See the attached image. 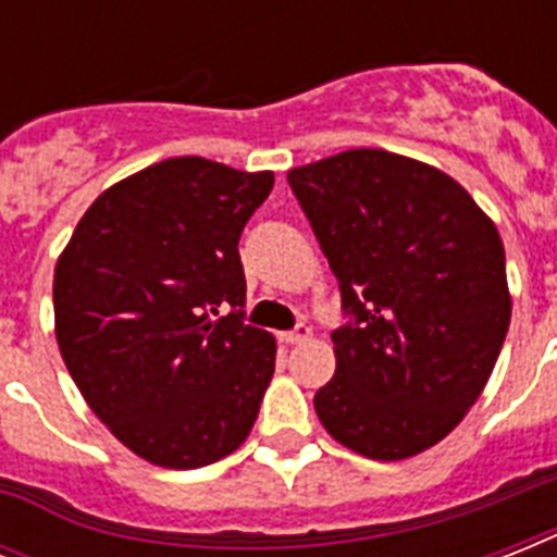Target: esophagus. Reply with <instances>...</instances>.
Instances as JSON below:
<instances>
[{
    "instance_id": "34e87169",
    "label": "esophagus",
    "mask_w": 557,
    "mask_h": 557,
    "mask_svg": "<svg viewBox=\"0 0 557 557\" xmlns=\"http://www.w3.org/2000/svg\"><path fill=\"white\" fill-rule=\"evenodd\" d=\"M309 335H312V326H309V323H297L292 332H283L280 341H283V344H304V341H309Z\"/></svg>"
}]
</instances>
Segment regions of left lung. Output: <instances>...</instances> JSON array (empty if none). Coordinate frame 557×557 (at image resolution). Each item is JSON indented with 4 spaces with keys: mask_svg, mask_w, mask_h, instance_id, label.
I'll use <instances>...</instances> for the list:
<instances>
[{
    "mask_svg": "<svg viewBox=\"0 0 557 557\" xmlns=\"http://www.w3.org/2000/svg\"><path fill=\"white\" fill-rule=\"evenodd\" d=\"M288 185L352 314L332 332L318 419L381 462L433 448L480 398L509 332L497 227L459 182L387 150L288 170Z\"/></svg>",
    "mask_w": 557,
    "mask_h": 557,
    "instance_id": "8db88e82",
    "label": "left lung"
}]
</instances>
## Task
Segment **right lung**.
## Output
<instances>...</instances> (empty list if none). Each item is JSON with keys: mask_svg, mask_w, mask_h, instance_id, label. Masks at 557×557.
I'll use <instances>...</instances> for the list:
<instances>
[{"mask_svg": "<svg viewBox=\"0 0 557 557\" xmlns=\"http://www.w3.org/2000/svg\"><path fill=\"white\" fill-rule=\"evenodd\" d=\"M271 187L269 170L159 161L100 193L57 260L60 356L100 422L152 466H210L257 422L277 341L243 323L236 245Z\"/></svg>", "mask_w": 557, "mask_h": 557, "instance_id": "1", "label": "right lung"}]
</instances>
